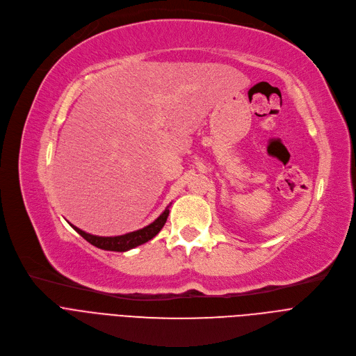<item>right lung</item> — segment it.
<instances>
[{
  "mask_svg": "<svg viewBox=\"0 0 356 356\" xmlns=\"http://www.w3.org/2000/svg\"><path fill=\"white\" fill-rule=\"evenodd\" d=\"M168 208H165V211L149 225L144 227L143 229L134 231V232H128L125 235H120V236H98V235H90L86 234L85 231L70 225L74 231H76L81 236H83L89 244L95 245L97 248L101 250H106V251H118V252H124L128 251L131 248H136L141 244H145L147 241H149L152 238H154L161 228L164 227V223L167 220L168 216Z\"/></svg>",
  "mask_w": 356,
  "mask_h": 356,
  "instance_id": "obj_1",
  "label": "right lung"
}]
</instances>
